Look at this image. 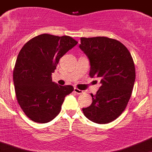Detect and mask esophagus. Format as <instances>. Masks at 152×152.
<instances>
[{"mask_svg":"<svg viewBox=\"0 0 152 152\" xmlns=\"http://www.w3.org/2000/svg\"><path fill=\"white\" fill-rule=\"evenodd\" d=\"M74 92L76 93V94H78V95H79V94H82L84 93L83 91H82V90H79L78 89V88H74Z\"/></svg>","mask_w":152,"mask_h":152,"instance_id":"esophagus-1","label":"esophagus"}]
</instances>
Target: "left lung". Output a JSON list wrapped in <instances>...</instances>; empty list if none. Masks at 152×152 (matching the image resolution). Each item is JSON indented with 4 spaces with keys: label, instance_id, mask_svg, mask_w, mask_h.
Here are the masks:
<instances>
[{
    "label": "left lung",
    "instance_id": "1",
    "mask_svg": "<svg viewBox=\"0 0 152 152\" xmlns=\"http://www.w3.org/2000/svg\"><path fill=\"white\" fill-rule=\"evenodd\" d=\"M80 49L88 56L90 76L101 79L93 102L82 108L88 119L98 124L115 120L126 109L134 85L135 67L129 50L119 41L107 37L81 38Z\"/></svg>",
    "mask_w": 152,
    "mask_h": 152
}]
</instances>
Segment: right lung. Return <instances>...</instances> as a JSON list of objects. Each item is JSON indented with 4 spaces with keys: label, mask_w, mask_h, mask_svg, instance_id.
<instances>
[{
    "label": "right lung",
    "mask_w": 152,
    "mask_h": 152,
    "mask_svg": "<svg viewBox=\"0 0 152 152\" xmlns=\"http://www.w3.org/2000/svg\"><path fill=\"white\" fill-rule=\"evenodd\" d=\"M68 35L42 34L28 41L19 52L13 70L17 101L28 118L46 123L61 111L64 97L74 90L52 81L60 58L76 46Z\"/></svg>",
    "instance_id": "add662e5"
}]
</instances>
